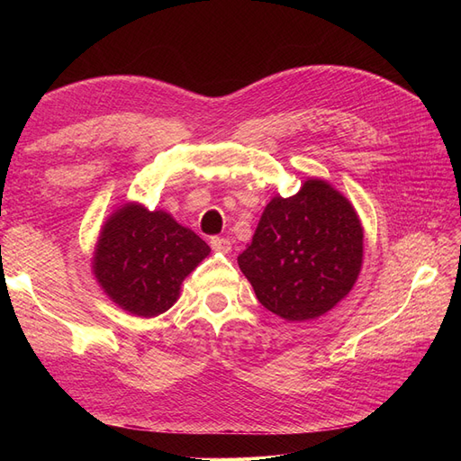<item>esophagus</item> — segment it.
<instances>
[{
    "label": "esophagus",
    "instance_id": "34e87169",
    "mask_svg": "<svg viewBox=\"0 0 461 461\" xmlns=\"http://www.w3.org/2000/svg\"><path fill=\"white\" fill-rule=\"evenodd\" d=\"M209 244H212V248L215 249V252H222V254H229L230 252V240L229 239H222V236H212V240H209Z\"/></svg>",
    "mask_w": 461,
    "mask_h": 461
}]
</instances>
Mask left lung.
<instances>
[{
	"label": "left lung",
	"instance_id": "left-lung-1",
	"mask_svg": "<svg viewBox=\"0 0 461 461\" xmlns=\"http://www.w3.org/2000/svg\"><path fill=\"white\" fill-rule=\"evenodd\" d=\"M364 229L352 203L312 178L290 198H273L239 265L261 305L286 321L332 310L357 281Z\"/></svg>",
	"mask_w": 461,
	"mask_h": 461
}]
</instances>
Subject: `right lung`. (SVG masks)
I'll return each instance as SVG.
<instances>
[{
    "mask_svg": "<svg viewBox=\"0 0 461 461\" xmlns=\"http://www.w3.org/2000/svg\"><path fill=\"white\" fill-rule=\"evenodd\" d=\"M209 254L196 232L165 212L124 205L95 246L94 273L105 294L140 317H156L176 302L180 285Z\"/></svg>",
    "mask_w": 461,
    "mask_h": 461,
    "instance_id": "1",
    "label": "right lung"
}]
</instances>
